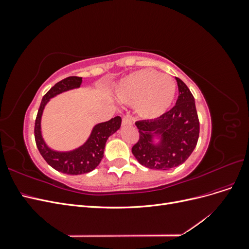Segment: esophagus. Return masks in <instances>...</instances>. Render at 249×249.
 <instances>
[{"label":"esophagus","mask_w":249,"mask_h":249,"mask_svg":"<svg viewBox=\"0 0 249 249\" xmlns=\"http://www.w3.org/2000/svg\"><path fill=\"white\" fill-rule=\"evenodd\" d=\"M122 124H123V125H132L133 122H132V119L129 115H125V116L123 117V123Z\"/></svg>","instance_id":"esophagus-1"}]
</instances>
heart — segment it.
<instances>
[{"instance_id": "obj_1", "label": "heart", "mask_w": 249, "mask_h": 249, "mask_svg": "<svg viewBox=\"0 0 249 249\" xmlns=\"http://www.w3.org/2000/svg\"><path fill=\"white\" fill-rule=\"evenodd\" d=\"M177 84L172 78L154 70L127 74L118 83L116 95L129 105H136L138 115L156 119L166 113L176 99Z\"/></svg>"}]
</instances>
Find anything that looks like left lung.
Masks as SVG:
<instances>
[{"mask_svg": "<svg viewBox=\"0 0 249 249\" xmlns=\"http://www.w3.org/2000/svg\"><path fill=\"white\" fill-rule=\"evenodd\" d=\"M176 79L178 87L176 106L159 118L136 123L139 140L132 153L141 165L150 169L167 170L178 166L197 144L199 120L194 97L185 83Z\"/></svg>", "mask_w": 249, "mask_h": 249, "instance_id": "left-lung-1", "label": "left lung"}]
</instances>
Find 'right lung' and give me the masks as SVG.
<instances>
[{
  "mask_svg": "<svg viewBox=\"0 0 249 249\" xmlns=\"http://www.w3.org/2000/svg\"><path fill=\"white\" fill-rule=\"evenodd\" d=\"M81 84L82 78L69 77L53 86L42 97L34 127L36 145L43 159L57 171L73 176L83 175V173L90 172L96 168L104 157V150L108 138L119 130L122 125V117L120 116H115L108 122L97 124L93 126L84 144L72 150H69V152H59V150L52 149L48 146L41 134V117L46 105L52 97L69 91V90L79 88Z\"/></svg>",
  "mask_w": 249,
  "mask_h": 249,
  "instance_id": "add662e5",
  "label": "right lung"
}]
</instances>
